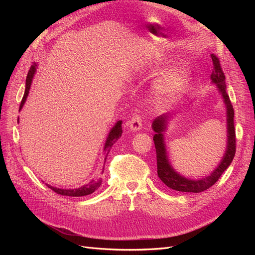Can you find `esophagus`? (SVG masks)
<instances>
[{
  "mask_svg": "<svg viewBox=\"0 0 255 255\" xmlns=\"http://www.w3.org/2000/svg\"><path fill=\"white\" fill-rule=\"evenodd\" d=\"M128 125L132 132H138L142 128V119L139 115H135L130 121H128Z\"/></svg>",
  "mask_w": 255,
  "mask_h": 255,
  "instance_id": "obj_1",
  "label": "esophagus"
}]
</instances>
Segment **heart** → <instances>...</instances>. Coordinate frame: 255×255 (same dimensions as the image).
Segmentation results:
<instances>
[{
	"label": "heart",
	"instance_id": "b5f03b06",
	"mask_svg": "<svg viewBox=\"0 0 255 255\" xmlns=\"http://www.w3.org/2000/svg\"><path fill=\"white\" fill-rule=\"evenodd\" d=\"M190 72L186 66L179 65L161 73L154 85L157 98L164 103H172L186 91Z\"/></svg>",
	"mask_w": 255,
	"mask_h": 255
}]
</instances>
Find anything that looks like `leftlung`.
<instances>
[{
    "label": "left lung",
    "instance_id": "obj_1",
    "mask_svg": "<svg viewBox=\"0 0 255 255\" xmlns=\"http://www.w3.org/2000/svg\"><path fill=\"white\" fill-rule=\"evenodd\" d=\"M213 60V71L211 74V82L216 85V88L223 100L227 111V148L225 154L214 170L206 176L200 179H189L177 172L169 160L167 146L165 142V132L168 129L169 123L173 119L175 114H164L158 116L153 120L152 129L155 132L153 136L154 144L156 149L157 159V175L169 188L183 192H201L210 187L219 180V177L225 172L232 163L235 155L236 139L234 128V110L231 104L229 95L227 94L226 76L223 73L220 61L214 54L211 55Z\"/></svg>",
    "mask_w": 255,
    "mask_h": 255
}]
</instances>
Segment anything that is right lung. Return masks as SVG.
<instances>
[{
  "label": "right lung",
  "mask_w": 255,
  "mask_h": 255,
  "mask_svg": "<svg viewBox=\"0 0 255 255\" xmlns=\"http://www.w3.org/2000/svg\"><path fill=\"white\" fill-rule=\"evenodd\" d=\"M36 69H37V64H34L32 67H30L29 71L27 73L26 76V83H25V91H24V96L22 98V101L20 104V110L19 112L22 110L23 105H24L25 101H26V98L28 96V92H29V88H30V85H32L33 79H34V75L36 73ZM19 121V119H18ZM122 135V121L119 120L115 123V126L111 128L109 135L106 137V140L103 146V153H104V165H105V161L107 158V155H109V153L112 149V146L114 145L115 142H117V140L121 137ZM104 172V166L101 169V171H100L99 175L96 177V179H92L90 182H88L87 184L83 185V186L79 187V188H69V189H64V188H57V187H54L51 186V185L47 184V186L49 188H51L53 191H55L56 194L61 195V196H68V197H83V196H88L91 195L92 192H95L100 186H101L102 184V174Z\"/></svg>",
  "instance_id": "1"
}]
</instances>
